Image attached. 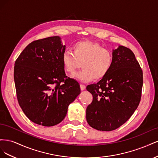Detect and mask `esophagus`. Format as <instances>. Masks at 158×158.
I'll use <instances>...</instances> for the list:
<instances>
[{
	"instance_id": "1",
	"label": "esophagus",
	"mask_w": 158,
	"mask_h": 158,
	"mask_svg": "<svg viewBox=\"0 0 158 158\" xmlns=\"http://www.w3.org/2000/svg\"><path fill=\"white\" fill-rule=\"evenodd\" d=\"M80 89L81 90H84L85 89V85L84 84H80Z\"/></svg>"
}]
</instances>
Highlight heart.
<instances>
[{"instance_id":"heart-1","label":"heart","mask_w":158,"mask_h":158,"mask_svg":"<svg viewBox=\"0 0 158 158\" xmlns=\"http://www.w3.org/2000/svg\"><path fill=\"white\" fill-rule=\"evenodd\" d=\"M74 53L66 51L62 56L65 70L74 74L82 63L83 70L73 76L82 82H89L94 78H103L111 70L113 63L112 52L97 43L79 41L73 45Z\"/></svg>"}]
</instances>
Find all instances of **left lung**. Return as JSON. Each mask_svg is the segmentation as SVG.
I'll list each match as a JSON object with an SVG mask.
<instances>
[{"mask_svg": "<svg viewBox=\"0 0 158 158\" xmlns=\"http://www.w3.org/2000/svg\"><path fill=\"white\" fill-rule=\"evenodd\" d=\"M113 63L109 73L86 89L93 101L86 109L89 125L98 131H111L126 123L140 102L143 73L135 54L119 45L113 50Z\"/></svg>", "mask_w": 158, "mask_h": 158, "instance_id": "1", "label": "left lung"}]
</instances>
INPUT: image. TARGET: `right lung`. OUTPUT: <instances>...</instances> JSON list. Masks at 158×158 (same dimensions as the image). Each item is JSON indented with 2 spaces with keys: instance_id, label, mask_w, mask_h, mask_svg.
Instances as JSON below:
<instances>
[{
  "instance_id": "obj_1",
  "label": "right lung",
  "mask_w": 158,
  "mask_h": 158,
  "mask_svg": "<svg viewBox=\"0 0 158 158\" xmlns=\"http://www.w3.org/2000/svg\"><path fill=\"white\" fill-rule=\"evenodd\" d=\"M65 49L59 36L44 38L28 45L15 62L14 79L19 105L37 125L60 123L80 94L77 81L64 73L62 56Z\"/></svg>"
}]
</instances>
